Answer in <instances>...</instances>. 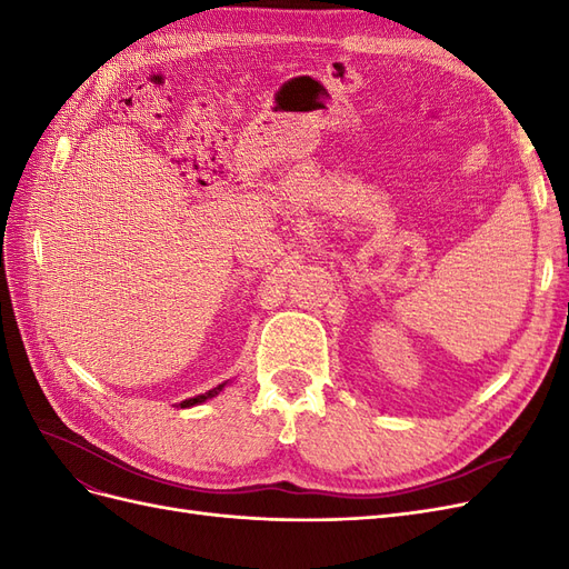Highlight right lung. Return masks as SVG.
I'll return each mask as SVG.
<instances>
[{"label":"right lung","mask_w":569,"mask_h":569,"mask_svg":"<svg viewBox=\"0 0 569 569\" xmlns=\"http://www.w3.org/2000/svg\"><path fill=\"white\" fill-rule=\"evenodd\" d=\"M220 389H222V385H220L218 389H211L209 393H201V396H197V399H187V401H182V403H180V408H189V406H194V403H201V401H206V399H211V396H216Z\"/></svg>","instance_id":"1"}]
</instances>
